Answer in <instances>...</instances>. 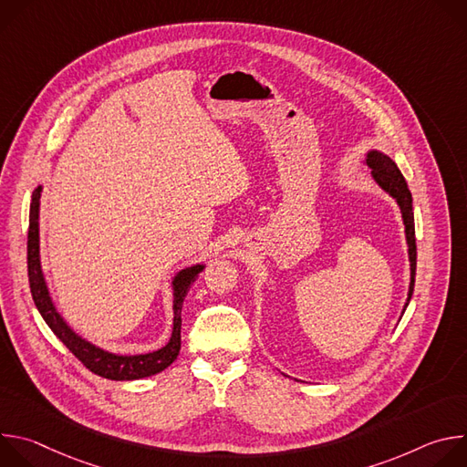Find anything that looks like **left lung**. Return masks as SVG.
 Instances as JSON below:
<instances>
[{
    "mask_svg": "<svg viewBox=\"0 0 467 467\" xmlns=\"http://www.w3.org/2000/svg\"><path fill=\"white\" fill-rule=\"evenodd\" d=\"M366 164L371 168V177L375 182L389 193L399 209H401L403 214V223H405V234H407V245H409V260H410V286H409V297L405 303L403 312L407 310L412 292H414V283H416V231H414V213H412V193L409 190V184L403 177V173L399 171L397 164L384 155L382 151L371 150L366 155Z\"/></svg>",
    "mask_w": 467,
    "mask_h": 467,
    "instance_id": "8db88e82",
    "label": "left lung"
}]
</instances>
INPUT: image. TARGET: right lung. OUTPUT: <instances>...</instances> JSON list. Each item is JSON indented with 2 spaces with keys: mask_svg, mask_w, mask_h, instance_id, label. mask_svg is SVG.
Returning <instances> with one entry per match:
<instances>
[{
  "mask_svg": "<svg viewBox=\"0 0 467 467\" xmlns=\"http://www.w3.org/2000/svg\"><path fill=\"white\" fill-rule=\"evenodd\" d=\"M40 192L38 186L31 197V209H29V234H27V274H29V286L33 301L47 323V327L55 332V337L68 348L92 373L110 379V380H137L144 377H151L166 369L179 355L181 349V310L182 301L190 290V285L197 279V275L203 272V264L190 265V268L181 270L173 281V330L170 342L146 355H116L105 351L83 337L64 321V317L57 312L44 274L40 265V238H38V211H40Z\"/></svg>",
  "mask_w": 467,
  "mask_h": 467,
  "instance_id": "right-lung-1",
  "label": "right lung"
}]
</instances>
